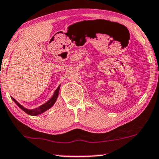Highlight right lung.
<instances>
[{"instance_id": "add662e5", "label": "right lung", "mask_w": 159, "mask_h": 159, "mask_svg": "<svg viewBox=\"0 0 159 159\" xmlns=\"http://www.w3.org/2000/svg\"><path fill=\"white\" fill-rule=\"evenodd\" d=\"M60 87H61V85H59L58 87L56 89V90L55 91L52 97V98L49 99L48 101H47L45 104L41 105L39 107H37L35 109H27V108L24 107V106H22L21 104H19L18 101L15 100V98H13L12 97H11V98H12V101H14L15 104L18 105L19 107L23 111H24L26 113L30 115V116H38V115H41L42 113H43V112H46L47 110H48L49 109H50L55 104V103L56 102L57 99H58V97L59 95V90H60Z\"/></svg>"}]
</instances>
